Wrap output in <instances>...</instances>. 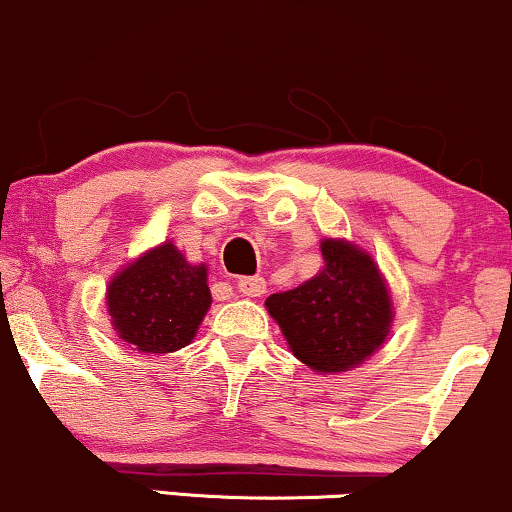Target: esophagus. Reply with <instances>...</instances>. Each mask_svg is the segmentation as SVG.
<instances>
[{
    "instance_id": "34e87169",
    "label": "esophagus",
    "mask_w": 512,
    "mask_h": 512,
    "mask_svg": "<svg viewBox=\"0 0 512 512\" xmlns=\"http://www.w3.org/2000/svg\"><path fill=\"white\" fill-rule=\"evenodd\" d=\"M266 287H268L266 280H263V277H258V275H254V277H239V282H237V289L244 296H261V294H266Z\"/></svg>"
}]
</instances>
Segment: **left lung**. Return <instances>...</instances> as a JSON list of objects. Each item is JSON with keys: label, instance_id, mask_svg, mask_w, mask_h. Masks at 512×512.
<instances>
[{"label": "left lung", "instance_id": "left-lung-1", "mask_svg": "<svg viewBox=\"0 0 512 512\" xmlns=\"http://www.w3.org/2000/svg\"><path fill=\"white\" fill-rule=\"evenodd\" d=\"M323 270L292 292L268 296V313L289 349L318 372H342L380 349L391 299L372 258L349 242L325 239Z\"/></svg>", "mask_w": 512, "mask_h": 512}]
</instances>
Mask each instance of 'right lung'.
I'll list each match as a JSON object with an SVG mask.
<instances>
[{
  "label": "right lung",
  "instance_id": "obj_1",
  "mask_svg": "<svg viewBox=\"0 0 512 512\" xmlns=\"http://www.w3.org/2000/svg\"><path fill=\"white\" fill-rule=\"evenodd\" d=\"M113 330L132 349L170 353L192 342L211 306L206 266L166 242L121 270L106 289Z\"/></svg>",
  "mask_w": 512,
  "mask_h": 512
}]
</instances>
